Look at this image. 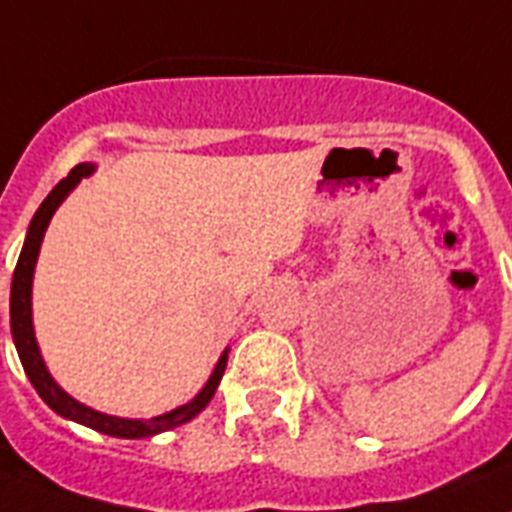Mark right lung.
Listing matches in <instances>:
<instances>
[{"mask_svg":"<svg viewBox=\"0 0 512 512\" xmlns=\"http://www.w3.org/2000/svg\"><path fill=\"white\" fill-rule=\"evenodd\" d=\"M96 171V163H77L70 174L64 176L62 182L49 192L41 208L36 210V216L30 221L28 234H25L23 252H20V260H17V268L12 273V289H10V328H12V341H15L17 356L23 362L25 375H28L30 385L36 388V393L44 398V403L49 406L54 414H59L62 419H70V422L83 424V427L96 429L101 435L122 437V440H143V437L161 435V432H169L174 427H182V424L192 422L200 411L210 403V398L216 395L218 382L223 377V369L229 362V346L223 349L221 359L210 372L208 382L203 385V390L187 401L184 406H176L174 411H166L161 416H150V419H124V416H111L103 414V411L90 409L85 403H80L77 398H72L67 390L59 385L54 377H51L49 367H46L44 356H41V346L36 341V328H33V273H36L38 252H41V242H44V234L49 229L51 216L57 213L59 205L67 200L77 184L83 182L85 176H90Z\"/></svg>","mask_w":512,"mask_h":512,"instance_id":"right-lung-1","label":"right lung"}]
</instances>
